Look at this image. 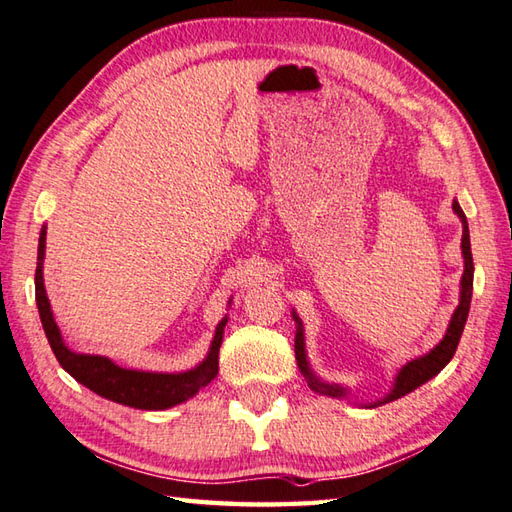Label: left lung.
I'll list each match as a JSON object with an SVG mask.
<instances>
[{
    "label": "left lung",
    "mask_w": 512,
    "mask_h": 512,
    "mask_svg": "<svg viewBox=\"0 0 512 512\" xmlns=\"http://www.w3.org/2000/svg\"><path fill=\"white\" fill-rule=\"evenodd\" d=\"M453 210L457 213V217L462 219V226H464V235H462V253H464V275H462V293H459V306L455 308L453 317H450V324L442 342H439L433 350H430L428 355L424 357H417L413 362H408L402 370H399V375L395 379V386L390 393L382 399V402H375L373 406L379 404H388V402H395V399L404 397L408 393H413L415 388H419L422 384H426L428 379H433L439 370H442L450 359H453L455 350L459 339H462L464 333V326H466V319H468V310H470V297H473V253H470V235H468V222H466V215L462 206L457 202H453ZM295 322H297V335H295V359H297V366L302 370L308 386L315 390V393H322V395H330V397H344L346 390L337 384H324L319 382V379L313 375V370L308 366V359H306V348H304V328L302 322H299V317L293 313Z\"/></svg>",
    "instance_id": "8db88e82"
}]
</instances>
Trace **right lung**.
Masks as SVG:
<instances>
[{
	"instance_id": "1",
	"label": "right lung",
	"mask_w": 512,
	"mask_h": 512,
	"mask_svg": "<svg viewBox=\"0 0 512 512\" xmlns=\"http://www.w3.org/2000/svg\"><path fill=\"white\" fill-rule=\"evenodd\" d=\"M44 250H46V226L39 233L37 246V270H35V299L39 319H42L44 333L48 344L53 348L57 362L62 364L68 375H73L79 384L93 390L99 397H106L110 402L124 404L139 410H164L177 406L186 399L195 397L199 388L213 382L219 370V346L224 339V326L228 317L217 326L213 344L202 364L186 373H144V370H128L110 362L102 355H79L73 353L62 339V333L53 319V310L46 297L44 288Z\"/></svg>"
}]
</instances>
